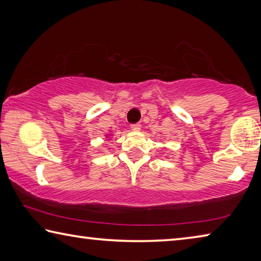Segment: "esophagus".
<instances>
[{
  "mask_svg": "<svg viewBox=\"0 0 261 261\" xmlns=\"http://www.w3.org/2000/svg\"><path fill=\"white\" fill-rule=\"evenodd\" d=\"M130 129L133 132H139L141 129V126L139 125V123H134V125L130 126Z\"/></svg>",
  "mask_w": 261,
  "mask_h": 261,
  "instance_id": "34e87169",
  "label": "esophagus"
}]
</instances>
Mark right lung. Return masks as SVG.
Returning <instances> with one entry per match:
<instances>
[{
    "label": "right lung",
    "instance_id": "right-lung-1",
    "mask_svg": "<svg viewBox=\"0 0 261 261\" xmlns=\"http://www.w3.org/2000/svg\"><path fill=\"white\" fill-rule=\"evenodd\" d=\"M109 136H111V133H109V134L105 135V138H109Z\"/></svg>",
    "mask_w": 261,
    "mask_h": 261
}]
</instances>
